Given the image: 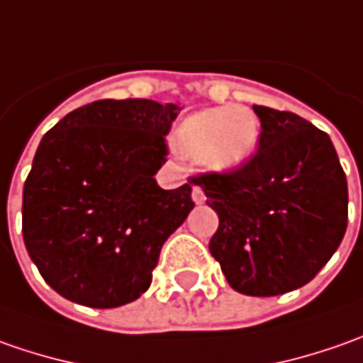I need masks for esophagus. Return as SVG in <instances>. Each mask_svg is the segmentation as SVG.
<instances>
[{
	"mask_svg": "<svg viewBox=\"0 0 363 363\" xmlns=\"http://www.w3.org/2000/svg\"><path fill=\"white\" fill-rule=\"evenodd\" d=\"M193 201L196 203V205H203V203L206 201L205 191H203L201 186H193Z\"/></svg>",
	"mask_w": 363,
	"mask_h": 363,
	"instance_id": "obj_1",
	"label": "esophagus"
}]
</instances>
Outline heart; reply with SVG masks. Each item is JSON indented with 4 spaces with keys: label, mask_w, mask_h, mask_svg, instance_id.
<instances>
[{
    "label": "heart",
    "mask_w": 363,
    "mask_h": 363,
    "mask_svg": "<svg viewBox=\"0 0 363 363\" xmlns=\"http://www.w3.org/2000/svg\"><path fill=\"white\" fill-rule=\"evenodd\" d=\"M259 140V116L243 104L196 110L182 120L174 132V144L182 157L220 174L249 162Z\"/></svg>",
    "instance_id": "b5f03b06"
}]
</instances>
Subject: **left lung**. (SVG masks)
I'll return each mask as SVG.
<instances>
[{
    "instance_id": "left-lung-1",
    "label": "left lung",
    "mask_w": 363,
    "mask_h": 363,
    "mask_svg": "<svg viewBox=\"0 0 363 363\" xmlns=\"http://www.w3.org/2000/svg\"><path fill=\"white\" fill-rule=\"evenodd\" d=\"M255 157L193 182L219 215L208 249L235 291L273 297L303 287L337 251L347 227V181L331 138L294 112L253 106Z\"/></svg>"
}]
</instances>
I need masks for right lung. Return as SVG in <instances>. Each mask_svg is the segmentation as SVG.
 <instances>
[{
	"label": "right lung",
	"instance_id": "1",
	"mask_svg": "<svg viewBox=\"0 0 363 363\" xmlns=\"http://www.w3.org/2000/svg\"><path fill=\"white\" fill-rule=\"evenodd\" d=\"M177 104L98 100L48 130L23 184L21 229L44 281L96 309L150 287L160 249L193 211V181L164 191V136Z\"/></svg>",
	"mask_w": 363,
	"mask_h": 363
}]
</instances>
